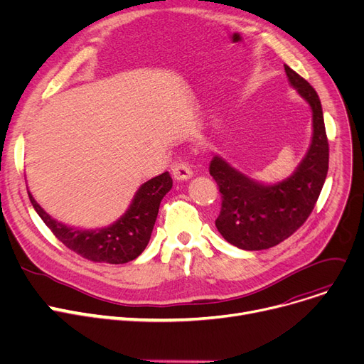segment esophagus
<instances>
[{
    "instance_id": "esophagus-1",
    "label": "esophagus",
    "mask_w": 364,
    "mask_h": 364,
    "mask_svg": "<svg viewBox=\"0 0 364 364\" xmlns=\"http://www.w3.org/2000/svg\"><path fill=\"white\" fill-rule=\"evenodd\" d=\"M172 175L176 181H188L192 178V168L185 161H176L172 166Z\"/></svg>"
}]
</instances>
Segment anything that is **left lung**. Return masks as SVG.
<instances>
[{
	"label": "left lung",
	"instance_id": "left-lung-1",
	"mask_svg": "<svg viewBox=\"0 0 364 364\" xmlns=\"http://www.w3.org/2000/svg\"><path fill=\"white\" fill-rule=\"evenodd\" d=\"M294 87L311 107L313 138L295 172L282 182L266 185L241 173L216 156L210 175L222 194L216 228L222 237L241 250H267L289 238L310 216L323 188L329 167V144L322 104L311 85L285 64Z\"/></svg>",
	"mask_w": 364,
	"mask_h": 364
}]
</instances>
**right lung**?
Instances as JSON below:
<instances>
[{"instance_id": "1", "label": "right lung", "mask_w": 364, "mask_h": 364, "mask_svg": "<svg viewBox=\"0 0 364 364\" xmlns=\"http://www.w3.org/2000/svg\"><path fill=\"white\" fill-rule=\"evenodd\" d=\"M173 181L164 172L142 183L126 210L113 225L98 229H76L54 220L32 197L29 200L55 238L80 257L95 263L123 264L135 260L145 250L159 215L163 197L172 188Z\"/></svg>"}]
</instances>
